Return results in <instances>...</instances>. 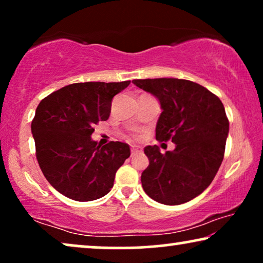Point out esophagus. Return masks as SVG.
<instances>
[{
  "mask_svg": "<svg viewBox=\"0 0 263 263\" xmlns=\"http://www.w3.org/2000/svg\"><path fill=\"white\" fill-rule=\"evenodd\" d=\"M132 156H134V154H138V153H141L142 152V148L141 147H139V146H132Z\"/></svg>",
  "mask_w": 263,
  "mask_h": 263,
  "instance_id": "34e87169",
  "label": "esophagus"
}]
</instances>
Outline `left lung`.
I'll use <instances>...</instances> for the list:
<instances>
[{
    "label": "left lung",
    "instance_id": "obj_1",
    "mask_svg": "<svg viewBox=\"0 0 263 263\" xmlns=\"http://www.w3.org/2000/svg\"><path fill=\"white\" fill-rule=\"evenodd\" d=\"M133 84L159 100L163 111L157 140L176 145L165 154L156 145L145 147L149 165L141 175L142 188L159 203L188 202L208 188L224 159L229 135L225 107L217 96L189 80L139 79Z\"/></svg>",
    "mask_w": 263,
    "mask_h": 263
}]
</instances>
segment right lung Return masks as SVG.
I'll list each match as a JSON object with an SVG mask.
<instances>
[{
    "label": "right lung",
    "mask_w": 263,
    "mask_h": 263,
    "mask_svg": "<svg viewBox=\"0 0 263 263\" xmlns=\"http://www.w3.org/2000/svg\"><path fill=\"white\" fill-rule=\"evenodd\" d=\"M130 81L79 82L39 103L31 124L43 175L62 195L93 201L114 186L115 175L130 156L128 143L93 141L95 124L106 121L111 102Z\"/></svg>",
    "instance_id": "obj_1"
}]
</instances>
